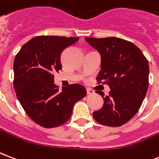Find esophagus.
<instances>
[{"label":"esophagus","instance_id":"1","mask_svg":"<svg viewBox=\"0 0 159 159\" xmlns=\"http://www.w3.org/2000/svg\"><path fill=\"white\" fill-rule=\"evenodd\" d=\"M87 93H88V95H92V94L94 93V92L90 88H87Z\"/></svg>","mask_w":159,"mask_h":159}]
</instances>
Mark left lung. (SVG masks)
Masks as SVG:
<instances>
[{"mask_svg": "<svg viewBox=\"0 0 159 159\" xmlns=\"http://www.w3.org/2000/svg\"><path fill=\"white\" fill-rule=\"evenodd\" d=\"M85 40L101 55V71L97 80L107 84L108 96L97 91L103 106L93 113L97 122L109 127H120L135 116L148 88L149 66L147 58L133 42L117 37Z\"/></svg>", "mask_w": 159, "mask_h": 159, "instance_id": "1", "label": "left lung"}]
</instances>
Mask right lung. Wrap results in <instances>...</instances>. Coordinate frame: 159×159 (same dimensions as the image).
<instances>
[{
  "mask_svg": "<svg viewBox=\"0 0 159 159\" xmlns=\"http://www.w3.org/2000/svg\"><path fill=\"white\" fill-rule=\"evenodd\" d=\"M78 37L40 36L23 45L14 60V88L26 114L43 128H56L71 117L87 91L80 84L59 90L54 73L62 68L61 54Z\"/></svg>",
  "mask_w": 159,
  "mask_h": 159,
  "instance_id": "1",
  "label": "right lung"
}]
</instances>
